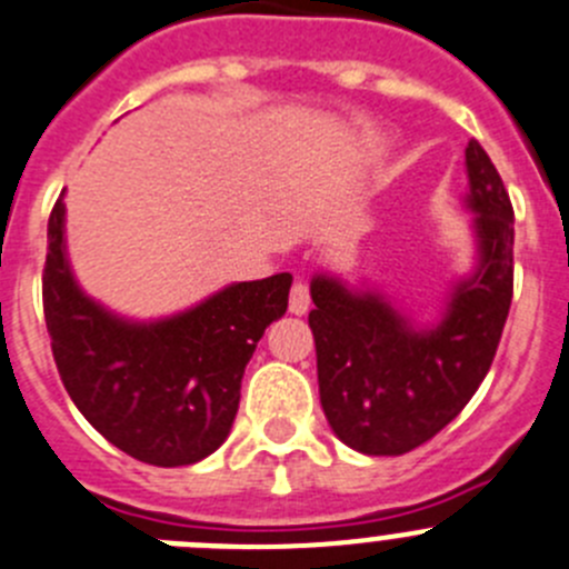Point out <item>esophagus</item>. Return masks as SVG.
<instances>
[{
    "mask_svg": "<svg viewBox=\"0 0 569 569\" xmlns=\"http://www.w3.org/2000/svg\"><path fill=\"white\" fill-rule=\"evenodd\" d=\"M310 310V288H307L305 281H296L293 290H290V312L293 316H307Z\"/></svg>",
    "mask_w": 569,
    "mask_h": 569,
    "instance_id": "esophagus-1",
    "label": "esophagus"
}]
</instances>
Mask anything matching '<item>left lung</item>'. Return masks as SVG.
Instances as JSON below:
<instances>
[{
  "mask_svg": "<svg viewBox=\"0 0 569 569\" xmlns=\"http://www.w3.org/2000/svg\"><path fill=\"white\" fill-rule=\"evenodd\" d=\"M467 181L475 264L452 281L432 321H416L369 281L349 284L327 270L310 281L321 408L335 436L362 456H405L430 441L495 360L513 293V209L475 139Z\"/></svg>",
  "mask_w": 569,
  "mask_h": 569,
  "instance_id": "left-lung-1",
  "label": "left lung"
}]
</instances>
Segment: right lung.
I'll return each mask as SVG.
<instances>
[{
    "label": "right lung",
    "instance_id": "obj_1",
    "mask_svg": "<svg viewBox=\"0 0 569 569\" xmlns=\"http://www.w3.org/2000/svg\"><path fill=\"white\" fill-rule=\"evenodd\" d=\"M63 194L47 226L44 264V318L63 388L86 421L137 461H203L229 438L246 366L288 310L293 276L234 281L153 321L119 316L74 279Z\"/></svg>",
    "mask_w": 569,
    "mask_h": 569
}]
</instances>
